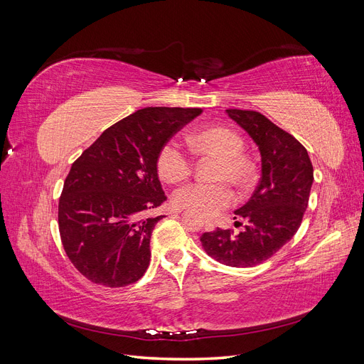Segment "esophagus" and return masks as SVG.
Wrapping results in <instances>:
<instances>
[{"label":"esophagus","instance_id":"obj_1","mask_svg":"<svg viewBox=\"0 0 364 364\" xmlns=\"http://www.w3.org/2000/svg\"><path fill=\"white\" fill-rule=\"evenodd\" d=\"M203 225H205V229H213V228H214L213 220H209V218H205V220H203Z\"/></svg>","mask_w":364,"mask_h":364}]
</instances>
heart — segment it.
I'll list each match as a JSON object with an SVG mask.
<instances>
[{"mask_svg":"<svg viewBox=\"0 0 364 364\" xmlns=\"http://www.w3.org/2000/svg\"><path fill=\"white\" fill-rule=\"evenodd\" d=\"M193 153L215 158L217 183H191L176 193L174 203L199 215H214L234 202L232 183L237 190H246L255 179V162L245 153V138L229 126H206L188 136ZM156 171L168 185H179L193 173V161L174 142H165L156 155Z\"/></svg>","mask_w":364,"mask_h":364,"instance_id":"obj_1","label":"heart"}]
</instances>
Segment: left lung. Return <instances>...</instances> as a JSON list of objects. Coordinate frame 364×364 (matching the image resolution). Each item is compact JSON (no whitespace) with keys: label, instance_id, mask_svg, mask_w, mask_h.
Returning <instances> with one entry per match:
<instances>
[{"label":"left lung","instance_id":"1","mask_svg":"<svg viewBox=\"0 0 364 364\" xmlns=\"http://www.w3.org/2000/svg\"><path fill=\"white\" fill-rule=\"evenodd\" d=\"M261 151V179L250 200L235 211L234 229L217 228L200 237L209 257L229 267H253L273 257L297 232L310 199L313 165L306 149L257 111L226 109Z\"/></svg>","mask_w":364,"mask_h":364}]
</instances>
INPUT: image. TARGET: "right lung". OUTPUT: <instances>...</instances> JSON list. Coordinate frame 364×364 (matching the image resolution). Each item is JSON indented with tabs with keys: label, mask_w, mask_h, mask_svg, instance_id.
I'll return each mask as SVG.
<instances>
[{
	"label": "right lung",
	"mask_w": 364,
	"mask_h": 364,
	"mask_svg": "<svg viewBox=\"0 0 364 364\" xmlns=\"http://www.w3.org/2000/svg\"><path fill=\"white\" fill-rule=\"evenodd\" d=\"M202 114L200 107H146L107 127L77 158L59 199V232L67 257L86 279L126 287L150 262V237L164 194L159 149Z\"/></svg>",
	"instance_id": "1"
}]
</instances>
